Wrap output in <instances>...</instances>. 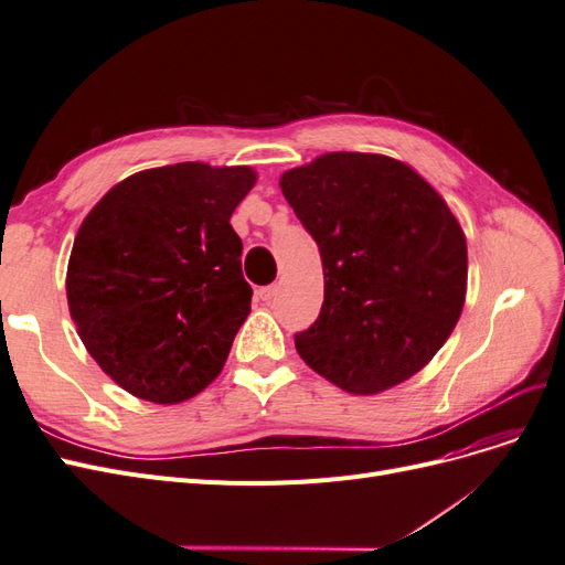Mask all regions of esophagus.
<instances>
[{"label":"esophagus","mask_w":565,"mask_h":565,"mask_svg":"<svg viewBox=\"0 0 565 565\" xmlns=\"http://www.w3.org/2000/svg\"><path fill=\"white\" fill-rule=\"evenodd\" d=\"M276 295H278L276 285H266V287L259 289V292H256V297H259L262 301H273V299H276Z\"/></svg>","instance_id":"1"}]
</instances>
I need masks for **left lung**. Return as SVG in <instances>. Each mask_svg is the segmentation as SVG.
<instances>
[{
	"label": "left lung",
	"mask_w": 565,
	"mask_h": 565,
	"mask_svg": "<svg viewBox=\"0 0 565 565\" xmlns=\"http://www.w3.org/2000/svg\"><path fill=\"white\" fill-rule=\"evenodd\" d=\"M320 249L324 301L295 334L303 363L355 396L417 374L455 330L467 297V237L413 167L328 152L280 177Z\"/></svg>",
	"instance_id": "1"
}]
</instances>
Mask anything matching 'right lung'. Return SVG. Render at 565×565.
Listing matches in <instances>:
<instances>
[{"label": "right lung", "mask_w": 565, "mask_h": 565, "mask_svg": "<svg viewBox=\"0 0 565 565\" xmlns=\"http://www.w3.org/2000/svg\"><path fill=\"white\" fill-rule=\"evenodd\" d=\"M249 167L179 162L119 181L82 221L65 292L82 344L131 396L174 405L207 388L249 316L231 214Z\"/></svg>", "instance_id": "right-lung-1"}]
</instances>
